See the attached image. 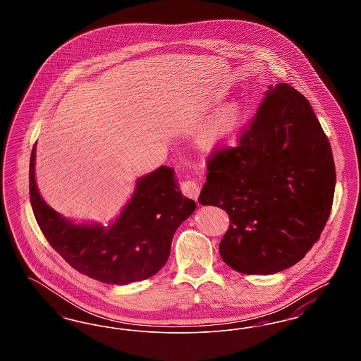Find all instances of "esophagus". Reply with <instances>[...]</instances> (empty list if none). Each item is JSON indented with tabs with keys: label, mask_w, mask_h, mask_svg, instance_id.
Here are the masks:
<instances>
[{
	"label": "esophagus",
	"mask_w": 361,
	"mask_h": 361,
	"mask_svg": "<svg viewBox=\"0 0 361 361\" xmlns=\"http://www.w3.org/2000/svg\"><path fill=\"white\" fill-rule=\"evenodd\" d=\"M181 190L185 196L192 197L197 202L199 199V193H200V185L195 181V180H185L181 183Z\"/></svg>",
	"instance_id": "esophagus-1"
}]
</instances>
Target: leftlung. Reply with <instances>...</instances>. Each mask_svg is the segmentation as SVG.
<instances>
[{"label":"left lung","mask_w":361,"mask_h":361,"mask_svg":"<svg viewBox=\"0 0 361 361\" xmlns=\"http://www.w3.org/2000/svg\"><path fill=\"white\" fill-rule=\"evenodd\" d=\"M202 206L226 209L224 262L245 275H272L306 256L334 197L331 147L309 100L288 84L269 86L233 146L207 161Z\"/></svg>","instance_id":"left-lung-1"}]
</instances>
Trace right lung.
<instances>
[{
    "label": "right lung",
    "instance_id": "obj_1",
    "mask_svg": "<svg viewBox=\"0 0 361 361\" xmlns=\"http://www.w3.org/2000/svg\"><path fill=\"white\" fill-rule=\"evenodd\" d=\"M35 143L30 161V197L36 222L52 249L75 271L105 284H128L155 275L168 261L176 230L196 203L185 197L169 166L137 180L121 215L109 226L74 224L49 206L35 178Z\"/></svg>",
    "mask_w": 361,
    "mask_h": 361
}]
</instances>
